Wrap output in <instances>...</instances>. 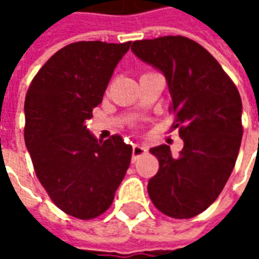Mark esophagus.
<instances>
[{
  "label": "esophagus",
  "mask_w": 259,
  "mask_h": 259,
  "mask_svg": "<svg viewBox=\"0 0 259 259\" xmlns=\"http://www.w3.org/2000/svg\"><path fill=\"white\" fill-rule=\"evenodd\" d=\"M146 151H147L146 146H141V144H135V146H133V159H136L137 157L143 155V154H144Z\"/></svg>",
  "instance_id": "34e87169"
}]
</instances>
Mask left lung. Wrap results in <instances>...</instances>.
<instances>
[{"label": "left lung", "mask_w": 259, "mask_h": 259, "mask_svg": "<svg viewBox=\"0 0 259 259\" xmlns=\"http://www.w3.org/2000/svg\"><path fill=\"white\" fill-rule=\"evenodd\" d=\"M132 51L165 76L176 113L172 126L185 143L179 157L166 144L150 150L159 169L148 194L162 213L189 219L217 200L234 168L243 137L239 90L217 59L187 37L140 40Z\"/></svg>", "instance_id": "8db88e82"}]
</instances>
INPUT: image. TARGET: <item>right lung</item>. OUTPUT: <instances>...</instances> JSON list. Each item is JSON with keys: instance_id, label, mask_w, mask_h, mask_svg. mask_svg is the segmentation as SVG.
I'll list each match as a JSON object with an SVG mask.
<instances>
[{"instance_id": "add662e5", "label": "right lung", "mask_w": 259, "mask_h": 259, "mask_svg": "<svg viewBox=\"0 0 259 259\" xmlns=\"http://www.w3.org/2000/svg\"><path fill=\"white\" fill-rule=\"evenodd\" d=\"M130 44H69L26 94L25 143L37 178L54 204L77 219L107 211L130 165L133 148L120 136L98 141L85 126Z\"/></svg>"}]
</instances>
